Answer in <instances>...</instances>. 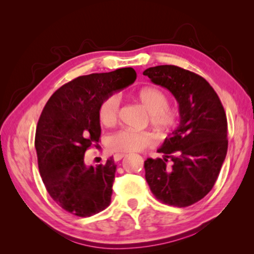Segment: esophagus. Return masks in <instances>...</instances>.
Returning <instances> with one entry per match:
<instances>
[{
  "label": "esophagus",
  "mask_w": 254,
  "mask_h": 254,
  "mask_svg": "<svg viewBox=\"0 0 254 254\" xmlns=\"http://www.w3.org/2000/svg\"><path fill=\"white\" fill-rule=\"evenodd\" d=\"M124 157H126V154H124V153H117V154H114V160L120 161Z\"/></svg>",
  "instance_id": "1"
}]
</instances>
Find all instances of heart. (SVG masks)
<instances>
[{
    "mask_svg": "<svg viewBox=\"0 0 254 254\" xmlns=\"http://www.w3.org/2000/svg\"><path fill=\"white\" fill-rule=\"evenodd\" d=\"M136 101L149 113V122L159 131H166L177 122V113L169 109L168 98L161 89L153 86L141 88L135 94ZM120 101L118 95L112 94L102 102L98 110V118L105 127H111L117 122ZM152 141L147 133L123 128L109 137L107 145L115 152H137L151 145Z\"/></svg>",
    "mask_w": 254,
    "mask_h": 254,
    "instance_id": "1",
    "label": "heart"
}]
</instances>
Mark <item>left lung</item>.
<instances>
[{
  "instance_id": "left-lung-1",
  "label": "left lung",
  "mask_w": 254,
  "mask_h": 254,
  "mask_svg": "<svg viewBox=\"0 0 254 254\" xmlns=\"http://www.w3.org/2000/svg\"><path fill=\"white\" fill-rule=\"evenodd\" d=\"M179 104L180 122L158 149L161 158L144 161L145 179L162 203L187 207L212 190L227 152L224 107L208 81L174 65L143 71Z\"/></svg>"
}]
</instances>
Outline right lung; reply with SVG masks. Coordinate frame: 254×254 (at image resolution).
Segmentation results:
<instances>
[{"label":"right lung","instance_id":"1","mask_svg":"<svg viewBox=\"0 0 254 254\" xmlns=\"http://www.w3.org/2000/svg\"><path fill=\"white\" fill-rule=\"evenodd\" d=\"M131 67L79 76L58 88L47 102L37 126L34 145L47 191L76 216H92L111 203L117 165L87 167L85 151L101 136L98 110L115 92L134 83Z\"/></svg>","mask_w":254,"mask_h":254}]
</instances>
